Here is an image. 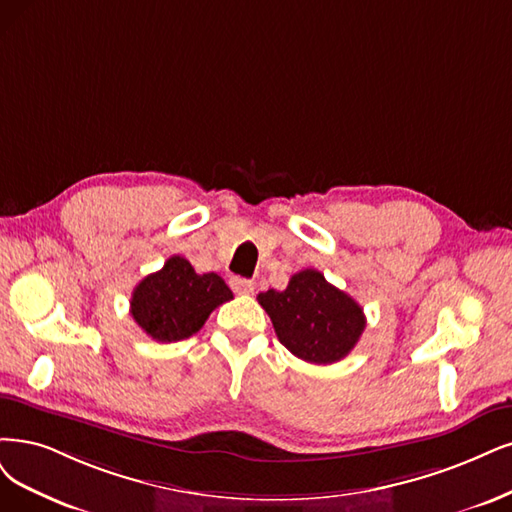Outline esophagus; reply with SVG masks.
<instances>
[{"instance_id": "34e87169", "label": "esophagus", "mask_w": 512, "mask_h": 512, "mask_svg": "<svg viewBox=\"0 0 512 512\" xmlns=\"http://www.w3.org/2000/svg\"><path fill=\"white\" fill-rule=\"evenodd\" d=\"M230 285L234 289V293L238 295H251L255 291V282L249 280V278H240V276H234L230 280Z\"/></svg>"}]
</instances>
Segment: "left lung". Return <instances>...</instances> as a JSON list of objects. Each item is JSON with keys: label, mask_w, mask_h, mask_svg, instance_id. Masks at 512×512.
<instances>
[{"label": "left lung", "mask_w": 512, "mask_h": 512, "mask_svg": "<svg viewBox=\"0 0 512 512\" xmlns=\"http://www.w3.org/2000/svg\"><path fill=\"white\" fill-rule=\"evenodd\" d=\"M257 301L272 318L280 344L314 365L346 358L367 325L363 308L312 268L293 274L285 291L270 289Z\"/></svg>", "instance_id": "left-lung-1"}]
</instances>
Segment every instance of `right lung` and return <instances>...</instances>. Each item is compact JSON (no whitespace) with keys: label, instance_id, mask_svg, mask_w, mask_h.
I'll use <instances>...</instances> for the list:
<instances>
[{"label":"right lung","instance_id":"add662e5","mask_svg":"<svg viewBox=\"0 0 512 512\" xmlns=\"http://www.w3.org/2000/svg\"><path fill=\"white\" fill-rule=\"evenodd\" d=\"M232 297L221 276L196 274L192 263L173 255L132 291L130 314L156 342H181L198 333L211 312Z\"/></svg>","mask_w":512,"mask_h":512}]
</instances>
